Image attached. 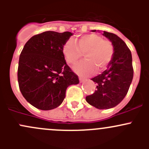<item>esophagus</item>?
<instances>
[{
    "instance_id": "1",
    "label": "esophagus",
    "mask_w": 149,
    "mask_h": 149,
    "mask_svg": "<svg viewBox=\"0 0 149 149\" xmlns=\"http://www.w3.org/2000/svg\"><path fill=\"white\" fill-rule=\"evenodd\" d=\"M86 81V79H84V78H82V77H79V81H80V83H83Z\"/></svg>"
}]
</instances>
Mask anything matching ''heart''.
Instances as JSON below:
<instances>
[{
	"instance_id": "obj_1",
	"label": "heart",
	"mask_w": 149,
	"mask_h": 149,
	"mask_svg": "<svg viewBox=\"0 0 149 149\" xmlns=\"http://www.w3.org/2000/svg\"><path fill=\"white\" fill-rule=\"evenodd\" d=\"M77 45L69 40L63 47V53L68 63L73 65L85 55L86 61L78 63L73 68L76 73L82 76L94 74L99 68H106L112 61L114 48L112 43L104 40L102 36L96 34L84 35L77 40Z\"/></svg>"
}]
</instances>
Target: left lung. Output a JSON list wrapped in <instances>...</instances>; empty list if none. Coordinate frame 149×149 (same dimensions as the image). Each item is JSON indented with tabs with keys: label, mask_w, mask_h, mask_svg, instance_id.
<instances>
[{
	"label": "left lung",
	"mask_w": 149,
	"mask_h": 149,
	"mask_svg": "<svg viewBox=\"0 0 149 149\" xmlns=\"http://www.w3.org/2000/svg\"><path fill=\"white\" fill-rule=\"evenodd\" d=\"M102 34L113 45V57L106 70L91 79L97 83V88L86 100L97 109H107L115 107L125 98L133 80V68L131 52L125 42L112 33L104 31Z\"/></svg>",
	"instance_id": "left-lung-1"
}]
</instances>
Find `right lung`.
<instances>
[{
  "mask_svg": "<svg viewBox=\"0 0 149 149\" xmlns=\"http://www.w3.org/2000/svg\"><path fill=\"white\" fill-rule=\"evenodd\" d=\"M73 34L47 31L33 36L24 47L18 82L23 97L34 107L42 110L58 107L65 99L68 87L79 83L63 53V47Z\"/></svg>",
  "mask_w": 149,
  "mask_h": 149,
  "instance_id": "right-lung-1",
  "label": "right lung"
}]
</instances>
